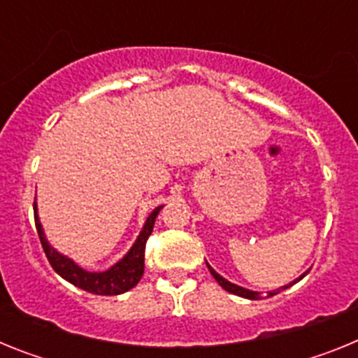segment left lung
Instances as JSON below:
<instances>
[{
  "instance_id": "1",
  "label": "left lung",
  "mask_w": 358,
  "mask_h": 358,
  "mask_svg": "<svg viewBox=\"0 0 358 358\" xmlns=\"http://www.w3.org/2000/svg\"><path fill=\"white\" fill-rule=\"evenodd\" d=\"M208 268H210V273L213 274V278L215 280H217V283L220 287H222L224 290H227V292H231V294H236V296H240V297H245V299H258V297H260V294L258 292H252V290H248V289H243V287H238V285H235V283H231V281H227V280H224L222 276H220V274H217L213 271V268L210 267V265H208ZM306 274V273H305ZM305 274H303V276H305ZM303 276H299L297 278L296 281H299L301 280ZM296 281H292V283H296ZM292 283H290V285H292ZM290 285H285L283 287V289H289ZM281 289H278V290H273V292H268L267 294V297H271V296H276L278 292H280Z\"/></svg>"
}]
</instances>
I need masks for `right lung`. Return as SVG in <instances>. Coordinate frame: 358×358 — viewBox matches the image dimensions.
<instances>
[{"instance_id":"right-lung-1","label":"right lung","mask_w":358,"mask_h":358,"mask_svg":"<svg viewBox=\"0 0 358 358\" xmlns=\"http://www.w3.org/2000/svg\"><path fill=\"white\" fill-rule=\"evenodd\" d=\"M161 206L156 208L148 215L147 222H145L143 229H141L140 236L134 242V245L131 248V251L123 256L122 260L116 265L106 271V273H87L82 267H78L77 264L69 258H66L64 255L57 252L46 240L43 233V226L39 222V217H37V204L34 202V217H36V227L37 233H39L41 243H43L44 255L48 258L50 265L53 267L59 276L64 278L66 281L73 283L78 289L85 290V292L98 294V296H118V294L127 292L132 287L138 285V281L141 280L145 271V243H147L148 236L152 235V229H154V222H156V217L159 213Z\"/></svg>"}]
</instances>
